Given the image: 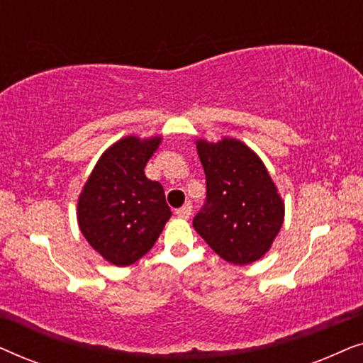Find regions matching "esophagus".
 I'll list each match as a JSON object with an SVG mask.
<instances>
[{"mask_svg":"<svg viewBox=\"0 0 363 363\" xmlns=\"http://www.w3.org/2000/svg\"><path fill=\"white\" fill-rule=\"evenodd\" d=\"M178 218H183V220H188L191 215V205L190 203H186V205H183L182 208H178V210L175 211Z\"/></svg>","mask_w":363,"mask_h":363,"instance_id":"34e87169","label":"esophagus"}]
</instances>
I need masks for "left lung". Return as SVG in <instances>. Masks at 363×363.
Here are the masks:
<instances>
[{"mask_svg":"<svg viewBox=\"0 0 363 363\" xmlns=\"http://www.w3.org/2000/svg\"><path fill=\"white\" fill-rule=\"evenodd\" d=\"M206 201L193 228L223 259L251 264L269 251L284 221V203L264 163L236 138L196 142Z\"/></svg>","mask_w":363,"mask_h":363,"instance_id":"obj_1","label":"left lung"}]
</instances>
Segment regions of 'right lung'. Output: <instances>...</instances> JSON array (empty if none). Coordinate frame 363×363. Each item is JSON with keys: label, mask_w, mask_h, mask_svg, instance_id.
Here are the masks:
<instances>
[{"label": "right lung", "mask_w": 363, "mask_h": 363, "mask_svg": "<svg viewBox=\"0 0 363 363\" xmlns=\"http://www.w3.org/2000/svg\"><path fill=\"white\" fill-rule=\"evenodd\" d=\"M160 142L162 137L121 138L102 153L79 196L81 233L116 266L145 256L172 216L163 186L143 172Z\"/></svg>", "instance_id": "add662e5"}]
</instances>
